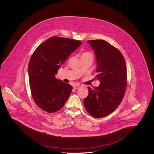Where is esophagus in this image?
I'll use <instances>...</instances> for the list:
<instances>
[{"instance_id": "obj_1", "label": "esophagus", "mask_w": 154, "mask_h": 154, "mask_svg": "<svg viewBox=\"0 0 154 154\" xmlns=\"http://www.w3.org/2000/svg\"><path fill=\"white\" fill-rule=\"evenodd\" d=\"M81 87V85H74L73 87V88H74L75 89L80 88Z\"/></svg>"}]
</instances>
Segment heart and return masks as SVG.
<instances>
[{
	"mask_svg": "<svg viewBox=\"0 0 154 154\" xmlns=\"http://www.w3.org/2000/svg\"><path fill=\"white\" fill-rule=\"evenodd\" d=\"M87 55H91V54L89 52H84V53L82 54V56H87Z\"/></svg>",
	"mask_w": 154,
	"mask_h": 154,
	"instance_id": "obj_1",
	"label": "heart"
}]
</instances>
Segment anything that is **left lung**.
Instances as JSON below:
<instances>
[{
	"label": "left lung",
	"mask_w": 154,
	"mask_h": 154,
	"mask_svg": "<svg viewBox=\"0 0 154 154\" xmlns=\"http://www.w3.org/2000/svg\"><path fill=\"white\" fill-rule=\"evenodd\" d=\"M94 50L97 69L95 79L99 87H88L84 104L88 113L95 118L106 117L122 102L127 85V70L124 57L117 48L103 40H88Z\"/></svg>",
	"instance_id": "obj_1"
}]
</instances>
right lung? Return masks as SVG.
Returning <instances> with one entry per match:
<instances>
[{
	"label": "right lung",
	"instance_id": "add662e5",
	"mask_svg": "<svg viewBox=\"0 0 154 154\" xmlns=\"http://www.w3.org/2000/svg\"><path fill=\"white\" fill-rule=\"evenodd\" d=\"M82 44L81 41L51 37L33 53L28 64L31 94L37 106L53 113L60 110L69 97L72 87L55 78L68 57Z\"/></svg>",
	"mask_w": 154,
	"mask_h": 154
}]
</instances>
